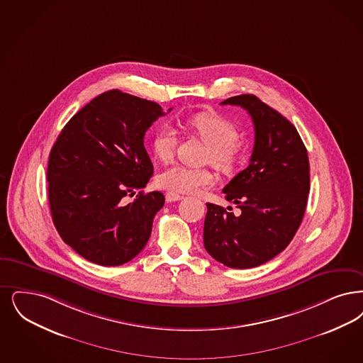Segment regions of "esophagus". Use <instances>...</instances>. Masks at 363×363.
Here are the masks:
<instances>
[{"label":"esophagus","instance_id":"34e87169","mask_svg":"<svg viewBox=\"0 0 363 363\" xmlns=\"http://www.w3.org/2000/svg\"><path fill=\"white\" fill-rule=\"evenodd\" d=\"M182 199H184V196L177 194L174 191H167V193H166V200H167V203H174V201L182 200Z\"/></svg>","mask_w":363,"mask_h":363}]
</instances>
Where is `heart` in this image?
Instances as JSON below:
<instances>
[{"label": "heart", "mask_w": 363, "mask_h": 363, "mask_svg": "<svg viewBox=\"0 0 363 363\" xmlns=\"http://www.w3.org/2000/svg\"><path fill=\"white\" fill-rule=\"evenodd\" d=\"M189 128L208 147L206 160L223 173H233L242 160V147L238 143L239 132L228 117L216 112H203L188 120ZM177 136L173 128L162 125L152 139V150L158 160L169 162L174 157ZM213 175L208 169H189L173 164L157 177L160 188L177 193H193L209 186Z\"/></svg>", "instance_id": "heart-1"}]
</instances>
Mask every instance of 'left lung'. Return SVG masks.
Listing matches in <instances>:
<instances>
[{
  "label": "left lung",
  "mask_w": 363,
  "mask_h": 363,
  "mask_svg": "<svg viewBox=\"0 0 363 363\" xmlns=\"http://www.w3.org/2000/svg\"><path fill=\"white\" fill-rule=\"evenodd\" d=\"M221 105L246 109L255 143L250 164L223 189L240 215L206 203L203 246L224 266L250 269L273 259L297 233L308 201L309 160L296 127L254 94L230 97Z\"/></svg>",
  "instance_id": "obj_1"
}]
</instances>
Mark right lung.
I'll return each instance as SVG.
<instances>
[{
	"instance_id": "1",
	"label": "right lung",
	"mask_w": 363,
	"mask_h": 363,
	"mask_svg": "<svg viewBox=\"0 0 363 363\" xmlns=\"http://www.w3.org/2000/svg\"><path fill=\"white\" fill-rule=\"evenodd\" d=\"M163 115L157 102L113 89L75 113L52 145L47 167L52 221L87 261L120 266L147 245L164 196L142 190L132 203L123 199L152 177L145 130Z\"/></svg>"
}]
</instances>
